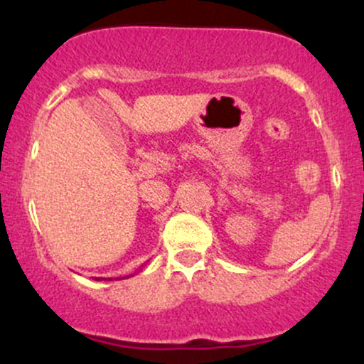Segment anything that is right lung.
I'll use <instances>...</instances> for the list:
<instances>
[{
	"label": "right lung",
	"mask_w": 364,
	"mask_h": 364,
	"mask_svg": "<svg viewBox=\"0 0 364 364\" xmlns=\"http://www.w3.org/2000/svg\"><path fill=\"white\" fill-rule=\"evenodd\" d=\"M127 277H129V275H127ZM127 277H119V279H127ZM95 281H106V279H99V277H95ZM107 281H111V279H107Z\"/></svg>",
	"instance_id": "add662e5"
}]
</instances>
